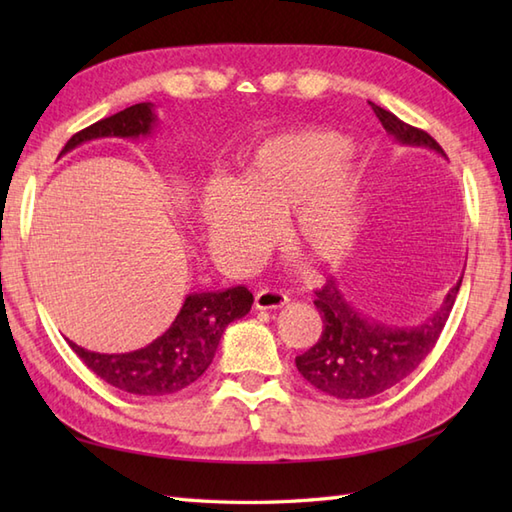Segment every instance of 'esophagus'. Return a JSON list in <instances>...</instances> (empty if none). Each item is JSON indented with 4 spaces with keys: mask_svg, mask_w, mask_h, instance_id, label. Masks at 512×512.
<instances>
[{
    "mask_svg": "<svg viewBox=\"0 0 512 512\" xmlns=\"http://www.w3.org/2000/svg\"><path fill=\"white\" fill-rule=\"evenodd\" d=\"M288 303V295L281 290H259L255 295L257 310H277Z\"/></svg>",
    "mask_w": 512,
    "mask_h": 512,
    "instance_id": "1",
    "label": "esophagus"
}]
</instances>
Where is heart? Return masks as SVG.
<instances>
[{"instance_id":"obj_1","label":"heart","mask_w":512,"mask_h":512,"mask_svg":"<svg viewBox=\"0 0 512 512\" xmlns=\"http://www.w3.org/2000/svg\"><path fill=\"white\" fill-rule=\"evenodd\" d=\"M345 154L339 134L290 132L257 147L233 182H206L200 220L217 262L248 268L273 242L277 220L286 242L312 264L345 257L361 224L358 176Z\"/></svg>"}]
</instances>
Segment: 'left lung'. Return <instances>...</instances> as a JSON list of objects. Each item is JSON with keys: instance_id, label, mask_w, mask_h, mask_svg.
Masks as SVG:
<instances>
[{"instance_id": "left-lung-1", "label": "left lung", "mask_w": 512, "mask_h": 512, "mask_svg": "<svg viewBox=\"0 0 512 512\" xmlns=\"http://www.w3.org/2000/svg\"><path fill=\"white\" fill-rule=\"evenodd\" d=\"M369 105L385 132L398 143L429 147L447 158L436 138H431L424 129L402 123L396 114L374 103ZM460 286L462 279L444 297L440 310L416 328H391L356 312L334 281L328 279L319 290H314V306L323 319V332L308 352L295 358L299 374L323 394L341 400L383 394L405 380L429 356L449 319Z\"/></svg>"}]
</instances>
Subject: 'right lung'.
Instances as JSON below:
<instances>
[{
  "mask_svg": "<svg viewBox=\"0 0 512 512\" xmlns=\"http://www.w3.org/2000/svg\"><path fill=\"white\" fill-rule=\"evenodd\" d=\"M156 125L154 105L136 103L127 110L76 132L61 154L94 138H138ZM253 306V292L235 286L222 292H193L184 299L176 321L154 343L127 354H99L70 341L76 356L96 376L138 396H167L195 383L213 363L228 323L242 319Z\"/></svg>",
  "mask_w": 512,
  "mask_h": 512,
  "instance_id": "add662e5",
  "label": "right lung"
}]
</instances>
